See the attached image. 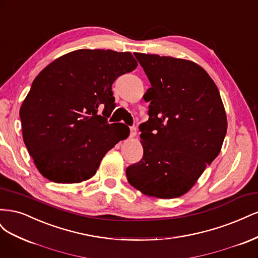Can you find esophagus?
<instances>
[{"label":"esophagus","mask_w":258,"mask_h":258,"mask_svg":"<svg viewBox=\"0 0 258 258\" xmlns=\"http://www.w3.org/2000/svg\"><path fill=\"white\" fill-rule=\"evenodd\" d=\"M136 135H137V128H136V126L130 127V137L134 138V137H136Z\"/></svg>","instance_id":"obj_1"}]
</instances>
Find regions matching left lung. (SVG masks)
Masks as SVG:
<instances>
[{"label":"left lung","mask_w":258,"mask_h":258,"mask_svg":"<svg viewBox=\"0 0 258 258\" xmlns=\"http://www.w3.org/2000/svg\"><path fill=\"white\" fill-rule=\"evenodd\" d=\"M152 87L140 124L143 158L127 168L128 182L147 196L172 199L196 184L220 154L227 118L206 70L185 59L135 52Z\"/></svg>","instance_id":"left-lung-1"}]
</instances>
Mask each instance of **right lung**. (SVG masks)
<instances>
[{
	"label": "right lung",
	"mask_w": 258,
	"mask_h": 258,
	"mask_svg": "<svg viewBox=\"0 0 258 258\" xmlns=\"http://www.w3.org/2000/svg\"><path fill=\"white\" fill-rule=\"evenodd\" d=\"M137 66L128 51L79 49L35 77L19 114L23 142L44 177L62 184L86 181L128 138L126 124L108 123L107 117L115 108L113 83Z\"/></svg>",
	"instance_id": "obj_1"
}]
</instances>
